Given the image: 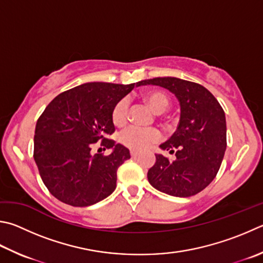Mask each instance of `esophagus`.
<instances>
[{
	"label": "esophagus",
	"mask_w": 263,
	"mask_h": 263,
	"mask_svg": "<svg viewBox=\"0 0 263 263\" xmlns=\"http://www.w3.org/2000/svg\"><path fill=\"white\" fill-rule=\"evenodd\" d=\"M130 154H131V157H133V159H136V157L139 156V152L132 149V151L130 152Z\"/></svg>",
	"instance_id": "esophagus-1"
}]
</instances>
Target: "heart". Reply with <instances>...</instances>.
<instances>
[{
    "label": "heart",
    "instance_id": "obj_1",
    "mask_svg": "<svg viewBox=\"0 0 263 263\" xmlns=\"http://www.w3.org/2000/svg\"><path fill=\"white\" fill-rule=\"evenodd\" d=\"M145 101L156 114H162L168 109L170 101L166 94L161 90H149L144 95ZM128 102L126 99H122L116 103L112 110V123L117 126H122L127 121ZM161 139L160 132L155 128H144L131 126L124 130L119 140L124 146L131 148L133 151H144L155 144Z\"/></svg>",
    "mask_w": 263,
    "mask_h": 263
}]
</instances>
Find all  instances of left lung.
Returning <instances> with one entry per match:
<instances>
[{"instance_id": "left-lung-1", "label": "left lung", "mask_w": 263, "mask_h": 263, "mask_svg": "<svg viewBox=\"0 0 263 263\" xmlns=\"http://www.w3.org/2000/svg\"><path fill=\"white\" fill-rule=\"evenodd\" d=\"M156 85L169 89L180 104L177 130L160 145L175 153V160L156 154L148 170L149 184L173 197L187 198L201 192L216 177L227 148L226 114L207 88L175 77L141 80L137 86Z\"/></svg>"}]
</instances>
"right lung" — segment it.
Here are the masks:
<instances>
[{
  "label": "right lung",
  "mask_w": 263,
  "mask_h": 263,
  "mask_svg": "<svg viewBox=\"0 0 263 263\" xmlns=\"http://www.w3.org/2000/svg\"><path fill=\"white\" fill-rule=\"evenodd\" d=\"M135 84L86 83L61 93L36 122L33 157L41 179L60 201L86 207L109 197L116 189L117 169L130 151L107 139L115 132L112 110ZM102 141L109 156L92 155Z\"/></svg>",
  "instance_id": "right-lung-1"
}]
</instances>
